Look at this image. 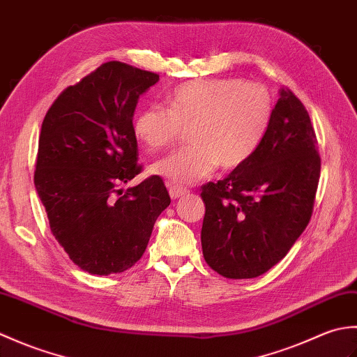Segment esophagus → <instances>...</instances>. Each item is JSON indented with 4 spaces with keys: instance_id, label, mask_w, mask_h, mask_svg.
<instances>
[{
    "instance_id": "34e87169",
    "label": "esophagus",
    "mask_w": 357,
    "mask_h": 357,
    "mask_svg": "<svg viewBox=\"0 0 357 357\" xmlns=\"http://www.w3.org/2000/svg\"><path fill=\"white\" fill-rule=\"evenodd\" d=\"M169 193H170V198H172V199H179V198H183V196L188 195V190H187L185 187H179V185L170 184Z\"/></svg>"
}]
</instances>
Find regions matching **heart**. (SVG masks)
Here are the masks:
<instances>
[{
  "instance_id": "b5f03b06",
  "label": "heart",
  "mask_w": 357,
  "mask_h": 357,
  "mask_svg": "<svg viewBox=\"0 0 357 357\" xmlns=\"http://www.w3.org/2000/svg\"><path fill=\"white\" fill-rule=\"evenodd\" d=\"M273 96L259 82L238 78L188 81L159 105L138 112L133 133L150 153L169 147L183 130L190 146L159 159L151 172L172 184L188 185L210 176L218 165L238 169L252 159L271 126Z\"/></svg>"
}]
</instances>
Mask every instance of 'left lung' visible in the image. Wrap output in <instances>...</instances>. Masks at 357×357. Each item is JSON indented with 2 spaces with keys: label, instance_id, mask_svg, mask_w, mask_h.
I'll list each match as a JSON object with an SVG mask.
<instances>
[{
  "label": "left lung",
  "instance_id": "1",
  "mask_svg": "<svg viewBox=\"0 0 357 357\" xmlns=\"http://www.w3.org/2000/svg\"><path fill=\"white\" fill-rule=\"evenodd\" d=\"M321 156L308 112L280 89L271 126L252 159L202 185L204 259L229 279L257 278L288 253L313 213Z\"/></svg>",
  "mask_w": 357,
  "mask_h": 357
}]
</instances>
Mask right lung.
Segmentation results:
<instances>
[{"instance_id": "obj_1", "label": "right lung", "mask_w": 357, "mask_h": 357, "mask_svg": "<svg viewBox=\"0 0 357 357\" xmlns=\"http://www.w3.org/2000/svg\"><path fill=\"white\" fill-rule=\"evenodd\" d=\"M159 75L110 61L67 87L47 110L38 141L35 188L53 236L90 275L123 273L141 259L170 206L159 176L141 172L133 113Z\"/></svg>"}]
</instances>
